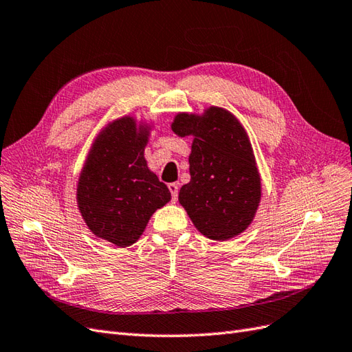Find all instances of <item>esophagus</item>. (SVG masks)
I'll use <instances>...</instances> for the list:
<instances>
[{"instance_id": "obj_1", "label": "esophagus", "mask_w": 352, "mask_h": 352, "mask_svg": "<svg viewBox=\"0 0 352 352\" xmlns=\"http://www.w3.org/2000/svg\"><path fill=\"white\" fill-rule=\"evenodd\" d=\"M168 190L171 192V200L176 201L177 200V194H179V185L177 184H168Z\"/></svg>"}]
</instances>
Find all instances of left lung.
Returning a JSON list of instances; mask_svg holds the SVG:
<instances>
[{
    "instance_id": "1",
    "label": "left lung",
    "mask_w": 352,
    "mask_h": 352,
    "mask_svg": "<svg viewBox=\"0 0 352 352\" xmlns=\"http://www.w3.org/2000/svg\"><path fill=\"white\" fill-rule=\"evenodd\" d=\"M171 130L192 135L191 181L179 191V203L203 236L228 241L251 226L261 200V177L252 144L231 111L210 106L201 115L177 113Z\"/></svg>"
}]
</instances>
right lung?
Returning <instances> with one entry per match:
<instances>
[{"mask_svg":"<svg viewBox=\"0 0 352 352\" xmlns=\"http://www.w3.org/2000/svg\"><path fill=\"white\" fill-rule=\"evenodd\" d=\"M152 125L134 116L109 122L96 137L80 171L76 200L97 237L125 248L143 234L151 217L171 194L144 160Z\"/></svg>","mask_w":352,"mask_h":352,"instance_id":"obj_1","label":"right lung"}]
</instances>
